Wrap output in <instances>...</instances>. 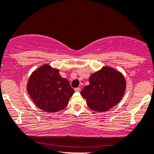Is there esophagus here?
I'll list each match as a JSON object with an SVG mask.
<instances>
[{"mask_svg": "<svg viewBox=\"0 0 154 154\" xmlns=\"http://www.w3.org/2000/svg\"><path fill=\"white\" fill-rule=\"evenodd\" d=\"M74 90H75L76 92H80V90H81V89H80V87H77V88H75V89H74Z\"/></svg>", "mask_w": 154, "mask_h": 154, "instance_id": "1", "label": "esophagus"}]
</instances>
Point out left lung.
Segmentation results:
<instances>
[{
	"instance_id": "8db88e82",
	"label": "left lung",
	"mask_w": 154,
	"mask_h": 154,
	"mask_svg": "<svg viewBox=\"0 0 154 154\" xmlns=\"http://www.w3.org/2000/svg\"><path fill=\"white\" fill-rule=\"evenodd\" d=\"M89 80V85L85 86L80 94L92 110L107 111L120 102L124 95L126 80L113 68L104 67L92 74Z\"/></svg>"
}]
</instances>
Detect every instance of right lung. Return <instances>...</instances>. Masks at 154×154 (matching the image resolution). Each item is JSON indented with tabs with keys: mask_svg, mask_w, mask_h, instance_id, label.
Listing matches in <instances>:
<instances>
[{
	"mask_svg": "<svg viewBox=\"0 0 154 154\" xmlns=\"http://www.w3.org/2000/svg\"><path fill=\"white\" fill-rule=\"evenodd\" d=\"M27 90L37 107L46 112L65 108L74 93L69 82L59 75V71L49 65L37 68L30 77Z\"/></svg>",
	"mask_w": 154,
	"mask_h": 154,
	"instance_id": "1",
	"label": "right lung"
}]
</instances>
